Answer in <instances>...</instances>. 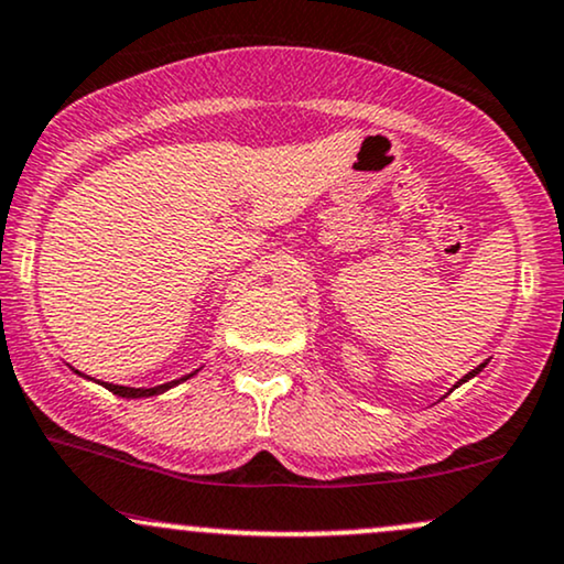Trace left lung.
Here are the masks:
<instances>
[{"mask_svg": "<svg viewBox=\"0 0 564 564\" xmlns=\"http://www.w3.org/2000/svg\"><path fill=\"white\" fill-rule=\"evenodd\" d=\"M484 368H486V362H484V365H478V368H476V370H470V372H467V376H463V378H459V381H457V383H454V389H457V386H463L465 381H470V378H476V376H478V372H480V370H484Z\"/></svg>", "mask_w": 564, "mask_h": 564, "instance_id": "left-lung-1", "label": "left lung"}]
</instances>
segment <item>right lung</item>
<instances>
[{
	"label": "right lung",
	"mask_w": 564,
	"mask_h": 564,
	"mask_svg": "<svg viewBox=\"0 0 564 564\" xmlns=\"http://www.w3.org/2000/svg\"><path fill=\"white\" fill-rule=\"evenodd\" d=\"M73 372H76V376H84V372H78L76 368H73ZM196 372H199V370L188 372V376L178 378V381H167V383H162V386H152V389H133V386H118V383H105V381H97V383L105 386L107 391L118 393V397H123V399H144V397H158V393H165L167 389H173V386L188 381V378L196 376Z\"/></svg>",
	"instance_id": "add662e5"
}]
</instances>
